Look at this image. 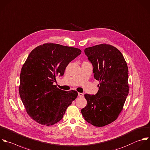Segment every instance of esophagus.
Returning a JSON list of instances; mask_svg holds the SVG:
<instances>
[{"instance_id": "1", "label": "esophagus", "mask_w": 150, "mask_h": 150, "mask_svg": "<svg viewBox=\"0 0 150 150\" xmlns=\"http://www.w3.org/2000/svg\"><path fill=\"white\" fill-rule=\"evenodd\" d=\"M83 96H84V95H83V93H78V96L79 97H83Z\"/></svg>"}]
</instances>
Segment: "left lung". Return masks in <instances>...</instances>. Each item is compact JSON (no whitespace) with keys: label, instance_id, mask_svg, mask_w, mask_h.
I'll return each instance as SVG.
<instances>
[{"label":"left lung","instance_id":"1","mask_svg":"<svg viewBox=\"0 0 150 150\" xmlns=\"http://www.w3.org/2000/svg\"><path fill=\"white\" fill-rule=\"evenodd\" d=\"M84 52L100 83L95 95H85L87 105L81 113L88 123L103 127L116 120L123 110L129 92L128 67L121 52L111 45H96Z\"/></svg>","mask_w":150,"mask_h":150}]
</instances>
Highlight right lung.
<instances>
[{"label": "right lung", "mask_w": 150, "mask_h": 150, "mask_svg": "<svg viewBox=\"0 0 150 150\" xmlns=\"http://www.w3.org/2000/svg\"><path fill=\"white\" fill-rule=\"evenodd\" d=\"M81 50L58 44L47 43L35 48L21 68L19 94L27 114L39 124L59 122L77 96L53 85L55 76H62L68 64Z\"/></svg>", "instance_id": "right-lung-1"}]
</instances>
